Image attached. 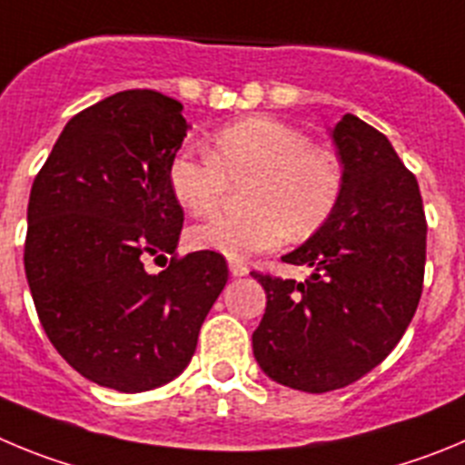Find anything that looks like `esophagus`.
<instances>
[{
  "label": "esophagus",
  "instance_id": "1",
  "mask_svg": "<svg viewBox=\"0 0 465 465\" xmlns=\"http://www.w3.org/2000/svg\"><path fill=\"white\" fill-rule=\"evenodd\" d=\"M229 273H232L233 278H242V275H248V266H245L242 262L232 259V262H229Z\"/></svg>",
  "mask_w": 465,
  "mask_h": 465
}]
</instances>
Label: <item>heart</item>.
I'll use <instances>...</instances> for the list:
<instances>
[{
  "mask_svg": "<svg viewBox=\"0 0 465 465\" xmlns=\"http://www.w3.org/2000/svg\"><path fill=\"white\" fill-rule=\"evenodd\" d=\"M245 187L242 217L217 215L190 229L196 250L245 259L278 248L287 232L315 233L331 217L342 192V169L299 129L271 118H248L220 129L208 154L183 150L169 166L175 202L203 215L223 202L229 185Z\"/></svg>",
  "mask_w": 465,
  "mask_h": 465,
  "instance_id": "obj_1",
  "label": "heart"
}]
</instances>
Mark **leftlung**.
I'll use <instances>...</instances> for the list:
<instances>
[{
  "mask_svg": "<svg viewBox=\"0 0 465 465\" xmlns=\"http://www.w3.org/2000/svg\"><path fill=\"white\" fill-rule=\"evenodd\" d=\"M342 192L331 217L282 262L305 282L252 273L266 312L252 333L259 368L284 387L324 394L373 371L415 315L426 262L417 178L378 129L347 113L331 129Z\"/></svg>",
  "mask_w": 465,
  "mask_h": 465,
  "instance_id": "left-lung-1",
  "label": "left lung"
}]
</instances>
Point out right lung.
<instances>
[{"instance_id":"right-lung-1","label":"right lung","mask_w":465,"mask_h":465,"mask_svg":"<svg viewBox=\"0 0 465 465\" xmlns=\"http://www.w3.org/2000/svg\"><path fill=\"white\" fill-rule=\"evenodd\" d=\"M187 129L181 102L118 92L66 123L29 192L25 273L45 336L83 378L124 394L185 371L229 278L206 250L143 266L181 241L169 166Z\"/></svg>"}]
</instances>
